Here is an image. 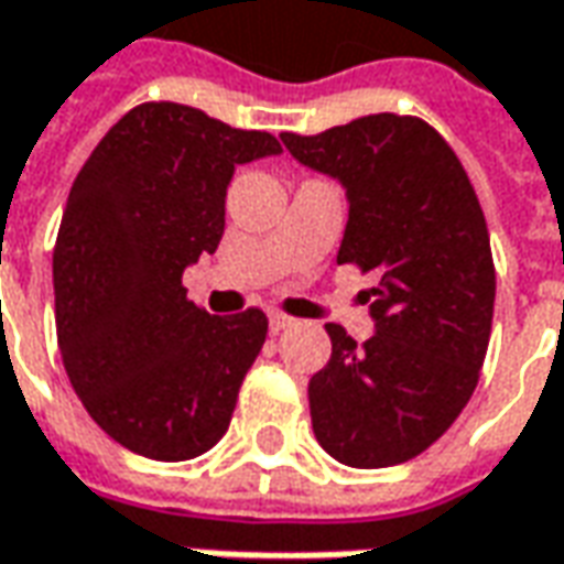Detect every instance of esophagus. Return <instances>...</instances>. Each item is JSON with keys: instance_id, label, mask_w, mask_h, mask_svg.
<instances>
[{"instance_id": "1", "label": "esophagus", "mask_w": 564, "mask_h": 564, "mask_svg": "<svg viewBox=\"0 0 564 564\" xmlns=\"http://www.w3.org/2000/svg\"><path fill=\"white\" fill-rule=\"evenodd\" d=\"M291 326H294V319H291V316L279 313V310H270V328H273V332H285V328Z\"/></svg>"}]
</instances>
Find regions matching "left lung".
<instances>
[{
    "label": "left lung",
    "instance_id": "obj_1",
    "mask_svg": "<svg viewBox=\"0 0 564 564\" xmlns=\"http://www.w3.org/2000/svg\"><path fill=\"white\" fill-rule=\"evenodd\" d=\"M282 142L347 192L338 263L379 273L376 335L328 323L332 357L310 379L313 434L354 468L406 463L463 413L494 323L485 214L444 135L419 117L369 115Z\"/></svg>",
    "mask_w": 564,
    "mask_h": 564
}]
</instances>
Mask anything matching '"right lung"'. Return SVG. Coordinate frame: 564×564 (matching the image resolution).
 <instances>
[{"mask_svg": "<svg viewBox=\"0 0 564 564\" xmlns=\"http://www.w3.org/2000/svg\"><path fill=\"white\" fill-rule=\"evenodd\" d=\"M270 154H282L270 132L145 101L70 185L52 257L58 347L86 413L120 447L183 463L229 429L267 316H210L185 297L183 273L217 251L238 164Z\"/></svg>", "mask_w": 564, "mask_h": 564, "instance_id": "1", "label": "right lung"}]
</instances>
